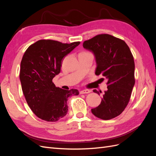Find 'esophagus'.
<instances>
[{
  "instance_id": "esophagus-1",
  "label": "esophagus",
  "mask_w": 156,
  "mask_h": 156,
  "mask_svg": "<svg viewBox=\"0 0 156 156\" xmlns=\"http://www.w3.org/2000/svg\"><path fill=\"white\" fill-rule=\"evenodd\" d=\"M91 91L89 90H82L80 91V94H88Z\"/></svg>"
}]
</instances>
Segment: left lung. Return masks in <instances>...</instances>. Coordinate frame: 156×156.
Listing matches in <instances>:
<instances>
[{
	"instance_id": "obj_1",
	"label": "left lung",
	"mask_w": 156,
	"mask_h": 156,
	"mask_svg": "<svg viewBox=\"0 0 156 156\" xmlns=\"http://www.w3.org/2000/svg\"><path fill=\"white\" fill-rule=\"evenodd\" d=\"M83 46L94 55L96 75L107 79V90L100 104L91 109L92 114L102 120L112 119L124 111L129 101L135 85L133 56L124 41L109 34L97 35ZM93 92L100 95L96 90Z\"/></svg>"
}]
</instances>
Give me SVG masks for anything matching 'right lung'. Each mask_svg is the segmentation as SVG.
<instances>
[{
    "mask_svg": "<svg viewBox=\"0 0 156 156\" xmlns=\"http://www.w3.org/2000/svg\"><path fill=\"white\" fill-rule=\"evenodd\" d=\"M79 44L41 40L26 50L20 65L22 90L30 109L40 119L48 122L61 119L68 112L69 97L79 95L77 89L56 87L53 79L60 73L63 58Z\"/></svg>",
    "mask_w": 156,
    "mask_h": 156,
    "instance_id": "1",
    "label": "right lung"
}]
</instances>
